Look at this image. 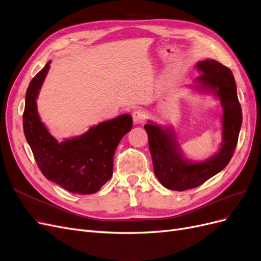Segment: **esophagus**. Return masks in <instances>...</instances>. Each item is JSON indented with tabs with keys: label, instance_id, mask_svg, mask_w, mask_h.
Wrapping results in <instances>:
<instances>
[{
	"label": "esophagus",
	"instance_id": "obj_1",
	"mask_svg": "<svg viewBox=\"0 0 261 261\" xmlns=\"http://www.w3.org/2000/svg\"><path fill=\"white\" fill-rule=\"evenodd\" d=\"M146 120V113L143 110H136L133 112V121L135 124H141Z\"/></svg>",
	"mask_w": 261,
	"mask_h": 261
}]
</instances>
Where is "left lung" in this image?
I'll list each match as a JSON object with an SVG mask.
<instances>
[{"instance_id": "1", "label": "left lung", "mask_w": 261, "mask_h": 261, "mask_svg": "<svg viewBox=\"0 0 261 261\" xmlns=\"http://www.w3.org/2000/svg\"><path fill=\"white\" fill-rule=\"evenodd\" d=\"M197 69L201 74L195 82L221 101L223 138L217 154L194 163L181 155L172 129H164L152 122L145 125L154 174L164 187L172 191L196 188L222 171L235 151L242 126V108L231 69L215 60L200 61L197 63Z\"/></svg>"}]
</instances>
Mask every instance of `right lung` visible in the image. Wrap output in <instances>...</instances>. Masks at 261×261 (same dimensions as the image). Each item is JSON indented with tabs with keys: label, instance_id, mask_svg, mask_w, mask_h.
Wrapping results in <instances>:
<instances>
[{
	"label": "right lung",
	"instance_id": "right-lung-1",
	"mask_svg": "<svg viewBox=\"0 0 261 261\" xmlns=\"http://www.w3.org/2000/svg\"><path fill=\"white\" fill-rule=\"evenodd\" d=\"M51 61L30 82L26 91L22 125L25 137L42 174L66 191L90 195L97 193L113 174L116 147L133 126L129 114L93 126L84 135L58 141L37 111V98Z\"/></svg>",
	"mask_w": 261,
	"mask_h": 261
}]
</instances>
